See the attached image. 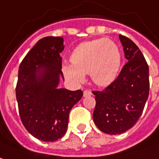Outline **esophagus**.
I'll return each instance as SVG.
<instances>
[{
	"label": "esophagus",
	"mask_w": 159,
	"mask_h": 159,
	"mask_svg": "<svg viewBox=\"0 0 159 159\" xmlns=\"http://www.w3.org/2000/svg\"><path fill=\"white\" fill-rule=\"evenodd\" d=\"M92 95V92L90 91V90H88V89H86V90H84V98H86V97H89V96H91Z\"/></svg>",
	"instance_id": "obj_1"
}]
</instances>
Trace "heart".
I'll list each match as a JSON object with an SVG mask.
<instances>
[{
  "instance_id": "1",
  "label": "heart",
  "mask_w": 159,
  "mask_h": 159,
  "mask_svg": "<svg viewBox=\"0 0 159 159\" xmlns=\"http://www.w3.org/2000/svg\"><path fill=\"white\" fill-rule=\"evenodd\" d=\"M72 63H65L61 70L73 84L84 83L85 74L98 86L112 84L119 73L122 57L119 47L111 39H97L79 44L70 56Z\"/></svg>"
}]
</instances>
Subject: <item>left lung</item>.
<instances>
[{"label":"left lung","instance_id":"left-lung-1","mask_svg":"<svg viewBox=\"0 0 159 159\" xmlns=\"http://www.w3.org/2000/svg\"><path fill=\"white\" fill-rule=\"evenodd\" d=\"M128 62L118 77L103 91H94L93 120L101 131L117 135L133 127L149 97V67L139 47L119 34Z\"/></svg>","mask_w":159,"mask_h":159}]
</instances>
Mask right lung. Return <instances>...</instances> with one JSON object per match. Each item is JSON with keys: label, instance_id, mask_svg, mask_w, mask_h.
Listing matches in <instances>:
<instances>
[{"label": "right lung", "instance_id": "right-lung-1", "mask_svg": "<svg viewBox=\"0 0 159 159\" xmlns=\"http://www.w3.org/2000/svg\"><path fill=\"white\" fill-rule=\"evenodd\" d=\"M63 38L39 40L22 60L18 70L16 100L20 120L35 139L54 142L67 131L71 109L83 97L81 89L58 88L63 79L60 53Z\"/></svg>", "mask_w": 159, "mask_h": 159}]
</instances>
